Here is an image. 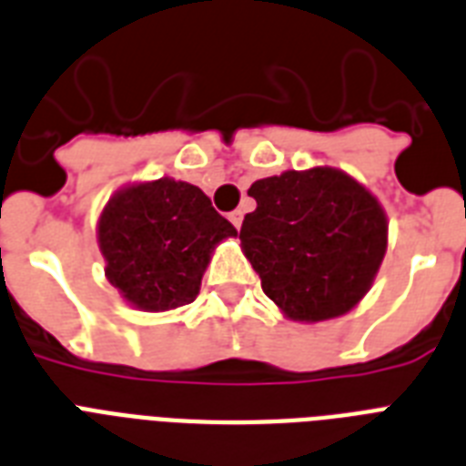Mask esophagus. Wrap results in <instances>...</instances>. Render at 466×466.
<instances>
[{
    "label": "esophagus",
    "instance_id": "34e87169",
    "mask_svg": "<svg viewBox=\"0 0 466 466\" xmlns=\"http://www.w3.org/2000/svg\"><path fill=\"white\" fill-rule=\"evenodd\" d=\"M241 219H244V212H241V210L229 212V222H232V225L237 227V229H239V227H241Z\"/></svg>",
    "mask_w": 466,
    "mask_h": 466
}]
</instances>
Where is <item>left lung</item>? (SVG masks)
Returning a JSON list of instances; mask_svg holds the SVG:
<instances>
[{"instance_id": "left-lung-1", "label": "left lung", "mask_w": 466, "mask_h": 466, "mask_svg": "<svg viewBox=\"0 0 466 466\" xmlns=\"http://www.w3.org/2000/svg\"><path fill=\"white\" fill-rule=\"evenodd\" d=\"M256 210L241 225L244 256L292 321L353 309L382 266L387 215L353 176L333 167L283 171L251 183Z\"/></svg>"}]
</instances>
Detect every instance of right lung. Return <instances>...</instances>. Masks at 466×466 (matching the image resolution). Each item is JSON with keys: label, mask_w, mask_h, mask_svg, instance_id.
Masks as SVG:
<instances>
[{"label": "right lung", "mask_w": 466, "mask_h": 466, "mask_svg": "<svg viewBox=\"0 0 466 466\" xmlns=\"http://www.w3.org/2000/svg\"><path fill=\"white\" fill-rule=\"evenodd\" d=\"M229 237L237 229L210 198L168 176L116 190L96 225L108 283L142 311L190 305L212 251Z\"/></svg>", "instance_id": "1"}]
</instances>
